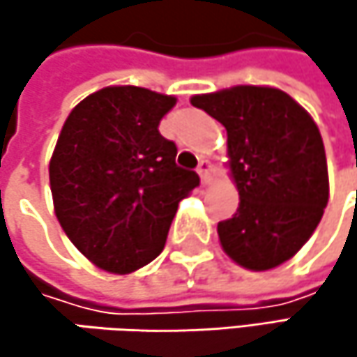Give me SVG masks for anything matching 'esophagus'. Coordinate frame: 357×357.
<instances>
[{"label": "esophagus", "instance_id": "34e87169", "mask_svg": "<svg viewBox=\"0 0 357 357\" xmlns=\"http://www.w3.org/2000/svg\"><path fill=\"white\" fill-rule=\"evenodd\" d=\"M198 176L202 179V183H208L211 176H213V165L208 159H200V165H198Z\"/></svg>", "mask_w": 357, "mask_h": 357}]
</instances>
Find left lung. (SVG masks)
I'll use <instances>...</instances> for the list:
<instances>
[{
	"label": "left lung",
	"instance_id": "obj_1",
	"mask_svg": "<svg viewBox=\"0 0 357 357\" xmlns=\"http://www.w3.org/2000/svg\"><path fill=\"white\" fill-rule=\"evenodd\" d=\"M190 103L227 130V165L240 206L217 225L225 254L250 271L283 264L310 240L328 202L319 126L287 93L271 86H231Z\"/></svg>",
	"mask_w": 357,
	"mask_h": 357
}]
</instances>
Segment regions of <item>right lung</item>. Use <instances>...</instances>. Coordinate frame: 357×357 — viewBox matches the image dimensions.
Returning a JSON list of instances; mask_svg holds the SVG:
<instances>
[{"instance_id":"1","label":"right lung","mask_w":357,"mask_h":357,"mask_svg":"<svg viewBox=\"0 0 357 357\" xmlns=\"http://www.w3.org/2000/svg\"><path fill=\"white\" fill-rule=\"evenodd\" d=\"M176 97L140 86H105L70 111L49 183L59 225L107 273L126 275L165 248L178 204L198 183L176 165L178 146L159 123Z\"/></svg>"}]
</instances>
